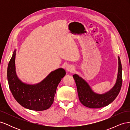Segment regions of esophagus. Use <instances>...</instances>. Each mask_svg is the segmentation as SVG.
Masks as SVG:
<instances>
[{"mask_svg":"<svg viewBox=\"0 0 130 130\" xmlns=\"http://www.w3.org/2000/svg\"><path fill=\"white\" fill-rule=\"evenodd\" d=\"M66 69L69 72H73V71L74 70V68L70 66H68L66 68Z\"/></svg>","mask_w":130,"mask_h":130,"instance_id":"1","label":"esophagus"}]
</instances>
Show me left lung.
I'll return each mask as SVG.
<instances>
[{
  "label": "left lung",
  "instance_id": "obj_1",
  "mask_svg": "<svg viewBox=\"0 0 130 130\" xmlns=\"http://www.w3.org/2000/svg\"><path fill=\"white\" fill-rule=\"evenodd\" d=\"M118 72L116 83L108 92L103 94L94 93L89 85L77 74L73 75L77 87L78 98L81 104L86 107L98 108L108 105L115 100L120 92L122 85V67L118 56Z\"/></svg>",
  "mask_w": 130,
  "mask_h": 130
}]
</instances>
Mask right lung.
<instances>
[{"mask_svg": "<svg viewBox=\"0 0 130 130\" xmlns=\"http://www.w3.org/2000/svg\"><path fill=\"white\" fill-rule=\"evenodd\" d=\"M15 51L9 61L7 72L9 88L14 98L23 107L29 109L41 111L48 109L53 103L57 87L65 76L66 71L58 68L36 85L23 83L15 73Z\"/></svg>", "mask_w": 130, "mask_h": 130, "instance_id": "add662e5", "label": "right lung"}]
</instances>
